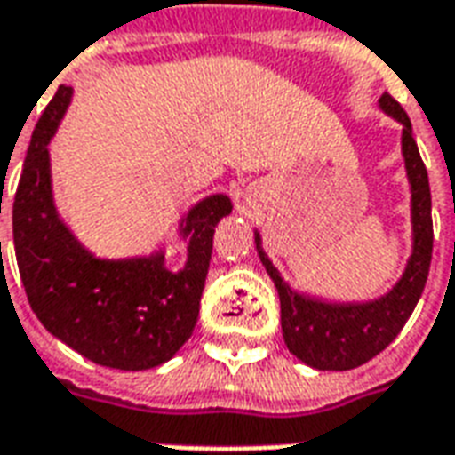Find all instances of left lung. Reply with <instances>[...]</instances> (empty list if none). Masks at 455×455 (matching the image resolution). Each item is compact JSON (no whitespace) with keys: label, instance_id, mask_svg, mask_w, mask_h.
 I'll return each mask as SVG.
<instances>
[{"label":"left lung","instance_id":"8db88e82","mask_svg":"<svg viewBox=\"0 0 455 455\" xmlns=\"http://www.w3.org/2000/svg\"><path fill=\"white\" fill-rule=\"evenodd\" d=\"M380 110L402 124V156L411 186V228L413 245L402 278L392 291L371 302H323L292 291L271 264L255 231L257 255L271 276L281 299L283 339L299 361L316 371H349L366 363L402 332L423 295L432 262V198L430 179L418 151L409 116L389 94L380 96Z\"/></svg>","mask_w":455,"mask_h":455}]
</instances>
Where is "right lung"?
<instances>
[{
    "label": "right lung",
    "instance_id": "add662e5",
    "mask_svg": "<svg viewBox=\"0 0 455 455\" xmlns=\"http://www.w3.org/2000/svg\"><path fill=\"white\" fill-rule=\"evenodd\" d=\"M73 99L60 84L39 117L13 198V245L25 295L53 338L99 366L146 371L170 361L191 338L205 288L214 227L231 198L212 193L179 221L186 262L179 271L153 255L101 259L60 220L52 188L49 141Z\"/></svg>",
    "mask_w": 455,
    "mask_h": 455
}]
</instances>
